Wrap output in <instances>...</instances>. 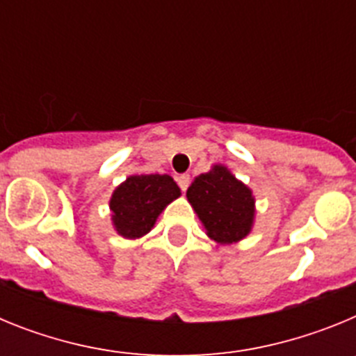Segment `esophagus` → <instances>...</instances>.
I'll return each instance as SVG.
<instances>
[{
    "label": "esophagus",
    "mask_w": 356,
    "mask_h": 356,
    "mask_svg": "<svg viewBox=\"0 0 356 356\" xmlns=\"http://www.w3.org/2000/svg\"><path fill=\"white\" fill-rule=\"evenodd\" d=\"M178 185H180L181 191H187L188 185H191V175H187V172H185V175L178 176Z\"/></svg>",
    "instance_id": "obj_1"
}]
</instances>
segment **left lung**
<instances>
[{"instance_id":"obj_1","label":"left lung","mask_w":356,"mask_h":356,"mask_svg":"<svg viewBox=\"0 0 356 356\" xmlns=\"http://www.w3.org/2000/svg\"><path fill=\"white\" fill-rule=\"evenodd\" d=\"M187 197L209 237L219 244H232L250 234L254 216L251 191L222 165L197 176Z\"/></svg>"}]
</instances>
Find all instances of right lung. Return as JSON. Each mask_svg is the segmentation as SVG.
Here are the masks:
<instances>
[{
  "instance_id": "obj_1",
  "label": "right lung",
  "mask_w": 356,
  "mask_h": 356,
  "mask_svg": "<svg viewBox=\"0 0 356 356\" xmlns=\"http://www.w3.org/2000/svg\"><path fill=\"white\" fill-rule=\"evenodd\" d=\"M180 196V188L168 175L130 176L112 194L110 209L115 229L122 237H143L153 228L163 207Z\"/></svg>"
}]
</instances>
